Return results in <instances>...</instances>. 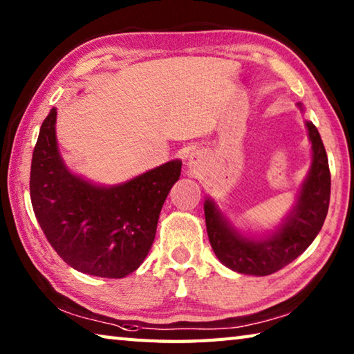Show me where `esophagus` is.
<instances>
[{
	"mask_svg": "<svg viewBox=\"0 0 354 354\" xmlns=\"http://www.w3.org/2000/svg\"><path fill=\"white\" fill-rule=\"evenodd\" d=\"M201 159H203V154L200 151H194L189 156V164L192 167H198L201 164Z\"/></svg>",
	"mask_w": 354,
	"mask_h": 354,
	"instance_id": "34e87169",
	"label": "esophagus"
}]
</instances>
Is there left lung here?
Wrapping results in <instances>:
<instances>
[{
    "label": "left lung",
    "instance_id": "8db88e82",
    "mask_svg": "<svg viewBox=\"0 0 354 354\" xmlns=\"http://www.w3.org/2000/svg\"><path fill=\"white\" fill-rule=\"evenodd\" d=\"M301 107V104H298ZM313 143V164L298 192L297 203L277 231L262 239L245 237L232 227L217 205L206 198L205 217L209 242L218 261L231 270L266 277L281 270L303 253L322 230L326 218L331 173L322 137L314 123L306 122Z\"/></svg>",
    "mask_w": 354,
    "mask_h": 354
}]
</instances>
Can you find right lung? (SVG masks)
Returning <instances> with one entry per match:
<instances>
[{"label":"right lung","mask_w":354,"mask_h":354,"mask_svg":"<svg viewBox=\"0 0 354 354\" xmlns=\"http://www.w3.org/2000/svg\"><path fill=\"white\" fill-rule=\"evenodd\" d=\"M56 107L41 123L31 162V203L46 241L81 273L124 278L140 267L154 242L160 209L179 175L170 160L118 185L73 175L56 140Z\"/></svg>","instance_id":"add662e5"}]
</instances>
